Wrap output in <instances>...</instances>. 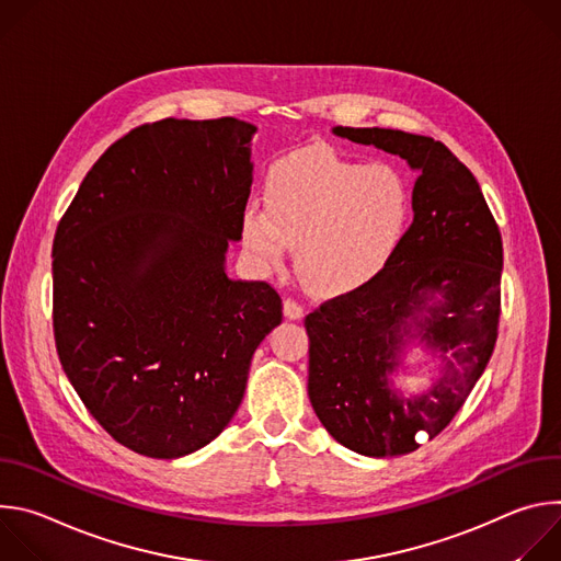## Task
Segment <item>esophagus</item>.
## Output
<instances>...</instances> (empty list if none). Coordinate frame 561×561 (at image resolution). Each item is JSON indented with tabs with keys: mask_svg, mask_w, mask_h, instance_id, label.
Segmentation results:
<instances>
[{
	"mask_svg": "<svg viewBox=\"0 0 561 561\" xmlns=\"http://www.w3.org/2000/svg\"><path fill=\"white\" fill-rule=\"evenodd\" d=\"M284 314L288 317V319H301L304 314H306V310H304V306L299 304V301H295V299H286L284 301Z\"/></svg>",
	"mask_w": 561,
	"mask_h": 561,
	"instance_id": "1",
	"label": "esophagus"
}]
</instances>
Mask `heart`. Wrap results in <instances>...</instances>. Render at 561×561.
Segmentation results:
<instances>
[{
    "label": "heart",
    "instance_id": "1",
    "mask_svg": "<svg viewBox=\"0 0 561 561\" xmlns=\"http://www.w3.org/2000/svg\"><path fill=\"white\" fill-rule=\"evenodd\" d=\"M411 213L413 191L402 167L310 148L273 164L266 206H247L242 234L262 268L282 266L295 244L297 271L312 290L346 295L386 271Z\"/></svg>",
    "mask_w": 561,
    "mask_h": 561
}]
</instances>
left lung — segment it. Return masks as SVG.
<instances>
[{"label":"left lung","instance_id":"8db88e82","mask_svg":"<svg viewBox=\"0 0 561 561\" xmlns=\"http://www.w3.org/2000/svg\"><path fill=\"white\" fill-rule=\"evenodd\" d=\"M333 133L399 154L420 178L413 224L386 271L306 314L308 397L342 446L366 457L407 455L450 424L493 355L502 234L474 175L442 141L392 128ZM422 311L430 314L420 320ZM409 318L445 359L440 381L415 398L387 383Z\"/></svg>","mask_w":561,"mask_h":561}]
</instances>
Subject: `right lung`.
<instances>
[{
  "instance_id": "obj_1",
  "label": "right lung",
  "mask_w": 561,
  "mask_h": 561,
  "mask_svg": "<svg viewBox=\"0 0 561 561\" xmlns=\"http://www.w3.org/2000/svg\"><path fill=\"white\" fill-rule=\"evenodd\" d=\"M234 117L162 119L117 139L53 242V333L89 413L122 446L175 459L213 442L282 322L266 282L226 275L253 184Z\"/></svg>"
}]
</instances>
